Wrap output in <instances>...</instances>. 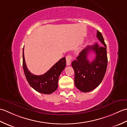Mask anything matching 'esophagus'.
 <instances>
[{
  "mask_svg": "<svg viewBox=\"0 0 127 127\" xmlns=\"http://www.w3.org/2000/svg\"><path fill=\"white\" fill-rule=\"evenodd\" d=\"M71 59H72V57L71 55H68L66 57V62L67 65H70Z\"/></svg>",
  "mask_w": 127,
  "mask_h": 127,
  "instance_id": "obj_1",
  "label": "esophagus"
}]
</instances>
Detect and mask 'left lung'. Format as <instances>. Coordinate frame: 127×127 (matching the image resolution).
Segmentation results:
<instances>
[{
    "instance_id": "8db88e82",
    "label": "left lung",
    "mask_w": 127,
    "mask_h": 127,
    "mask_svg": "<svg viewBox=\"0 0 127 127\" xmlns=\"http://www.w3.org/2000/svg\"><path fill=\"white\" fill-rule=\"evenodd\" d=\"M96 37L103 45L100 46L95 43L93 45L87 46L81 51L76 60L71 63L75 71V86L83 92H88L98 87L103 80L106 71V45L101 33L98 31ZM92 51L96 54V57L90 62L88 60L87 56Z\"/></svg>"
}]
</instances>
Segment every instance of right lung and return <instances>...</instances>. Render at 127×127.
I'll return each mask as SVG.
<instances>
[{
  "label": "right lung",
  "mask_w": 127,
  "mask_h": 127,
  "mask_svg": "<svg viewBox=\"0 0 127 127\" xmlns=\"http://www.w3.org/2000/svg\"><path fill=\"white\" fill-rule=\"evenodd\" d=\"M65 66V57H63L44 74L39 76L35 75L27 68L24 56V48H23V68L27 80L31 87L39 93L50 94L57 89L59 75Z\"/></svg>",
  "instance_id": "add662e5"
}]
</instances>
